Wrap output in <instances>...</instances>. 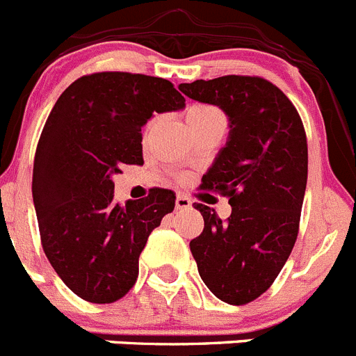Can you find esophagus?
<instances>
[{"label": "esophagus", "instance_id": "obj_1", "mask_svg": "<svg viewBox=\"0 0 356 356\" xmlns=\"http://www.w3.org/2000/svg\"><path fill=\"white\" fill-rule=\"evenodd\" d=\"M175 207L177 209H190L191 200L186 195H177V198H175Z\"/></svg>", "mask_w": 356, "mask_h": 356}]
</instances>
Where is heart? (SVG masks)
<instances>
[{
    "mask_svg": "<svg viewBox=\"0 0 356 356\" xmlns=\"http://www.w3.org/2000/svg\"><path fill=\"white\" fill-rule=\"evenodd\" d=\"M213 118L223 117L216 108L207 106V104H195V106H191L190 110L186 111V122H188V126H197V124L207 122V120H213ZM150 126H152V124H150Z\"/></svg>",
    "mask_w": 356,
    "mask_h": 356,
    "instance_id": "heart-1",
    "label": "heart"
}]
</instances>
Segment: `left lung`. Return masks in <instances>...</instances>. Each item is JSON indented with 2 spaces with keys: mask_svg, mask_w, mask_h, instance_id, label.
I'll return each instance as SVG.
<instances>
[{
  "mask_svg": "<svg viewBox=\"0 0 356 356\" xmlns=\"http://www.w3.org/2000/svg\"><path fill=\"white\" fill-rule=\"evenodd\" d=\"M179 90L229 118V138L202 188L229 197L232 213L222 222L197 204L204 230L190 250L211 293L245 305L270 289L296 243L309 165L305 129L293 102L262 78L197 79Z\"/></svg>",
  "mask_w": 356,
  "mask_h": 356,
  "instance_id": "left-lung-1",
  "label": "left lung"
}]
</instances>
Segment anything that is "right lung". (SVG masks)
I'll use <instances>...</instances> for the list:
<instances>
[{"label":"right lung","mask_w":356,"mask_h":356,"mask_svg":"<svg viewBox=\"0 0 356 356\" xmlns=\"http://www.w3.org/2000/svg\"><path fill=\"white\" fill-rule=\"evenodd\" d=\"M186 101L170 81L129 72L76 79L51 110L33 161L42 248L63 284L92 303L117 302L134 286L149 234L175 207L170 190L113 202V175L142 165V127Z\"/></svg>","instance_id":"right-lung-1"}]
</instances>
